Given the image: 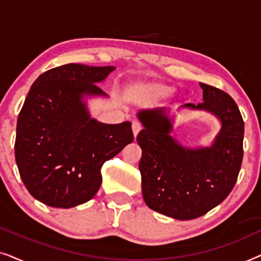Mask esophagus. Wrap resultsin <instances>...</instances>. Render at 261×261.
I'll return each mask as SVG.
<instances>
[{"mask_svg":"<svg viewBox=\"0 0 261 261\" xmlns=\"http://www.w3.org/2000/svg\"><path fill=\"white\" fill-rule=\"evenodd\" d=\"M141 128L142 127H141L140 122H138V121H133V123H132V130H133V134H134L135 138H137L138 134L140 133Z\"/></svg>","mask_w":261,"mask_h":261,"instance_id":"34e87169","label":"esophagus"}]
</instances>
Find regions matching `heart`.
I'll list each match as a JSON object with an SVG mask.
<instances>
[{
  "mask_svg": "<svg viewBox=\"0 0 261 261\" xmlns=\"http://www.w3.org/2000/svg\"><path fill=\"white\" fill-rule=\"evenodd\" d=\"M172 85L160 82H135L127 88L128 95L135 98H147L152 101L164 99L172 94Z\"/></svg>",
  "mask_w": 261,
  "mask_h": 261,
  "instance_id": "heart-1",
  "label": "heart"
}]
</instances>
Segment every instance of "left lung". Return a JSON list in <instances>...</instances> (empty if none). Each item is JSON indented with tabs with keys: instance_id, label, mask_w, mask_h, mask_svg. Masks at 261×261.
I'll use <instances>...</instances> for the list:
<instances>
[{
	"instance_id": "1",
	"label": "left lung",
	"mask_w": 261,
	"mask_h": 261,
	"mask_svg": "<svg viewBox=\"0 0 261 261\" xmlns=\"http://www.w3.org/2000/svg\"><path fill=\"white\" fill-rule=\"evenodd\" d=\"M203 102L179 110L215 116L220 130L209 146H185L174 138V117L167 108L137 113L142 129L138 145L142 197L154 212L176 220L204 215L227 198L237 183L244 149L245 124L237 103L226 92L199 83Z\"/></svg>"
}]
</instances>
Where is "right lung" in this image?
Listing matches in <instances>:
<instances>
[{
  "label": "right lung",
  "instance_id": "right-lung-1",
  "mask_svg": "<svg viewBox=\"0 0 261 261\" xmlns=\"http://www.w3.org/2000/svg\"><path fill=\"white\" fill-rule=\"evenodd\" d=\"M115 69L66 64L31 87L17 117L15 160L28 192L44 204L67 209L90 201L103 164L133 142L129 121L99 122L88 107L109 97L97 84Z\"/></svg>",
  "mask_w": 261,
  "mask_h": 261
}]
</instances>
